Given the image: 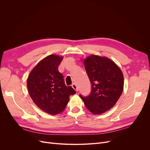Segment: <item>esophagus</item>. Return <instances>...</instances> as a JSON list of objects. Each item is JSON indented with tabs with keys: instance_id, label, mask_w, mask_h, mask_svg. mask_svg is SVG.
Wrapping results in <instances>:
<instances>
[{
	"instance_id": "esophagus-1",
	"label": "esophagus",
	"mask_w": 150,
	"mask_h": 150,
	"mask_svg": "<svg viewBox=\"0 0 150 150\" xmlns=\"http://www.w3.org/2000/svg\"><path fill=\"white\" fill-rule=\"evenodd\" d=\"M72 88H73L74 89H75V91H76V92L78 91V87H77V85L75 83H73V84H72Z\"/></svg>"
}]
</instances>
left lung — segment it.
<instances>
[{"label": "left lung", "mask_w": 150, "mask_h": 150, "mask_svg": "<svg viewBox=\"0 0 150 150\" xmlns=\"http://www.w3.org/2000/svg\"><path fill=\"white\" fill-rule=\"evenodd\" d=\"M91 85L88 96L80 98L86 107L94 115L110 110L118 100L123 90L124 78L121 69L107 57L92 55L84 61Z\"/></svg>", "instance_id": "8db88e82"}]
</instances>
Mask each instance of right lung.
I'll return each instance as SVG.
<instances>
[{"label": "right lung", "instance_id": "add662e5", "mask_svg": "<svg viewBox=\"0 0 150 150\" xmlns=\"http://www.w3.org/2000/svg\"><path fill=\"white\" fill-rule=\"evenodd\" d=\"M62 57L52 54L40 61L32 70L27 86L30 98L42 111L57 115L64 111L70 95L76 93L71 86H66L58 67Z\"/></svg>", "mask_w": 150, "mask_h": 150}]
</instances>
